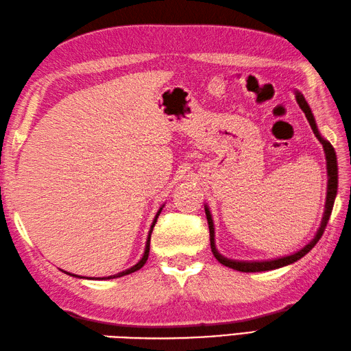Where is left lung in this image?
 Masks as SVG:
<instances>
[{"instance_id":"1","label":"left lung","mask_w":351,"mask_h":351,"mask_svg":"<svg viewBox=\"0 0 351 351\" xmlns=\"http://www.w3.org/2000/svg\"><path fill=\"white\" fill-rule=\"evenodd\" d=\"M295 102L300 106V110L305 112L306 119L309 121V126L313 129L314 135L317 136L318 141L322 143L323 150H324V158H326V173H328V188H326V201H324V212H323V217L320 222V227L315 231L314 237L311 239L308 243L300 247L299 251H295L290 255H284V256H278V258H270V260H256V261H247V260H231L223 256L219 251H217L216 243H215V223H213V216L212 212L207 204H204V210H206V216H207V222H208V230H210V247H212V252L216 256V260L219 261L223 266H227L230 269H234L239 271H266V270H275L279 267L288 266V264H293L298 260H300L302 256H305L311 249H313L320 237L323 236L326 225L329 222V217L332 213L333 208V202L335 198H337V192H338V162H337V153H335L332 144L328 141V139L323 138L320 130H318V126L314 119V114L311 111V108L308 105V102L303 97L302 93L299 90H293Z\"/></svg>"}]
</instances>
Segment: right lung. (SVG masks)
Listing matches in <instances>:
<instances>
[{
  "label": "right lung",
  "instance_id": "1",
  "mask_svg": "<svg viewBox=\"0 0 351 351\" xmlns=\"http://www.w3.org/2000/svg\"><path fill=\"white\" fill-rule=\"evenodd\" d=\"M163 206L165 204H162L160 207H159V210H158V213H156V216H154V219H153V222H152V227H150V230H149V236H147V241H145V247H144V254H143V256H141V260H139L135 266H132V267H129V269H126V270H123V271H120V274H115V275H111V276H104V278H85V276H80V275H73V274H70V271H66V270H63L64 274H67V275H70V276H75V278H84V279H114V278H121V276H124V275H130V274H134V271H136V270H139L141 269L144 264H145V261H147V258H149V252H150V237H152V231H153V228H154V225H156V222H158V217H159V215H160V212H162V208H163Z\"/></svg>",
  "mask_w": 351,
  "mask_h": 351
}]
</instances>
